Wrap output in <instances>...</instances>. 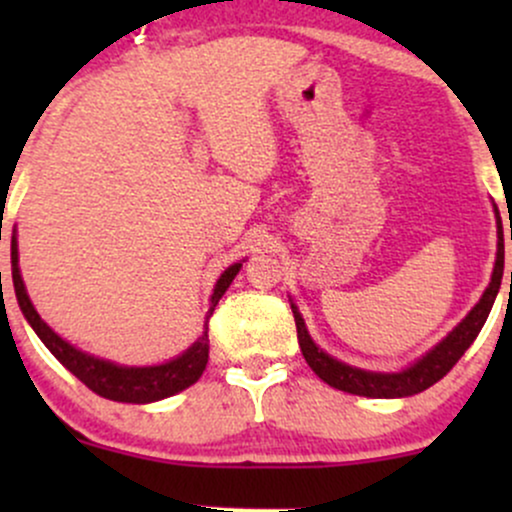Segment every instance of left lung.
Listing matches in <instances>:
<instances>
[{
    "mask_svg": "<svg viewBox=\"0 0 512 512\" xmlns=\"http://www.w3.org/2000/svg\"><path fill=\"white\" fill-rule=\"evenodd\" d=\"M510 240H512V233H510ZM503 260H505L503 226H501V219H498L496 264H493L491 284L486 286L484 296L479 298V303L469 310L467 317H464L460 325H457L455 330L443 339V342H438L426 356H421L419 361L411 363L409 368L399 370V373H373V370L346 366V363L337 361V358H332L330 354H325V351L310 339L301 313H298L296 305L291 303L293 317H296L298 344H301L303 358L308 361V366L313 368L317 378L325 380L327 385L337 387V390L349 392V395L392 399V397H409V395H416V392H424L431 385H436L443 375H448L450 368L460 361L464 351H467L474 339H477L481 327H484L486 317L491 313L493 301H496L498 296V289H501ZM510 284H512V272H510Z\"/></svg>",
    "mask_w": 512,
    "mask_h": 512,
    "instance_id": "left-lung-1",
    "label": "left lung"
}]
</instances>
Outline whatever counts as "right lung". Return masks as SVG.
<instances>
[{
	"label": "right lung",
	"instance_id": "right-lung-1",
	"mask_svg": "<svg viewBox=\"0 0 512 512\" xmlns=\"http://www.w3.org/2000/svg\"><path fill=\"white\" fill-rule=\"evenodd\" d=\"M240 267H243L240 262L231 264V267L219 276L214 293H211V305L207 313V322H204L202 337H199L185 354L173 358V361L161 363V366H117L113 361L91 356L86 354V351L76 349V346L69 342H64L60 334L52 332L50 327L40 320L38 310L33 308L19 272V245H16V233L11 236V279H14L16 301H19V308L23 317L28 320V325H31L35 334H38L40 342L48 346L50 354L55 356L69 373H74L88 390H93L96 395H101L105 399H113V402L127 404L158 402V399H166L170 395H175V392H182L185 387L197 383L199 375L204 373L209 361V317L214 315V308L219 305L221 296L226 293L228 286H231V281L236 279Z\"/></svg>",
	"mask_w": 512,
	"mask_h": 512
}]
</instances>
